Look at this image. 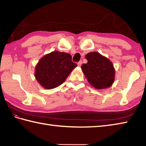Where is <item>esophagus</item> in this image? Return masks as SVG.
<instances>
[{"label":"esophagus","instance_id":"esophagus-1","mask_svg":"<svg viewBox=\"0 0 146 146\" xmlns=\"http://www.w3.org/2000/svg\"><path fill=\"white\" fill-rule=\"evenodd\" d=\"M82 64V61H80L78 62V66H81Z\"/></svg>","mask_w":146,"mask_h":146}]
</instances>
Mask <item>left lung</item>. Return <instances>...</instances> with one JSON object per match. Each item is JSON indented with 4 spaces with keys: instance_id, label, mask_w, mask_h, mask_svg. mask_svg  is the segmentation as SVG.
Here are the masks:
<instances>
[{
    "instance_id": "obj_1",
    "label": "left lung",
    "mask_w": 146,
    "mask_h": 146,
    "mask_svg": "<svg viewBox=\"0 0 146 146\" xmlns=\"http://www.w3.org/2000/svg\"><path fill=\"white\" fill-rule=\"evenodd\" d=\"M85 58L88 62L82 65V70L88 83L99 90L112 85L115 77L112 62L98 52L88 53Z\"/></svg>"
}]
</instances>
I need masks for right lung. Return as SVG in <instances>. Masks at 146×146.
<instances>
[{"label":"right lung","mask_w":146,"mask_h":146,"mask_svg":"<svg viewBox=\"0 0 146 146\" xmlns=\"http://www.w3.org/2000/svg\"><path fill=\"white\" fill-rule=\"evenodd\" d=\"M77 66L70 54L53 51L39 60L35 66V77L45 89H52L65 82Z\"/></svg>","instance_id":"add662e5"}]
</instances>
